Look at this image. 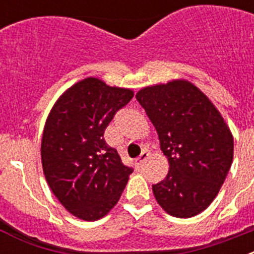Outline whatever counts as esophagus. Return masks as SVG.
Segmentation results:
<instances>
[{
	"instance_id": "esophagus-1",
	"label": "esophagus",
	"mask_w": 254,
	"mask_h": 254,
	"mask_svg": "<svg viewBox=\"0 0 254 254\" xmlns=\"http://www.w3.org/2000/svg\"><path fill=\"white\" fill-rule=\"evenodd\" d=\"M149 156H150V152L149 151H143L142 154H141L140 156H138V158L136 159V164H137V165H142V164L145 163V161H146L147 159H149Z\"/></svg>"
}]
</instances>
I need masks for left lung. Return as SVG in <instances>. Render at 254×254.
<instances>
[{"instance_id": "left-lung-1", "label": "left lung", "mask_w": 254, "mask_h": 254, "mask_svg": "<svg viewBox=\"0 0 254 254\" xmlns=\"http://www.w3.org/2000/svg\"><path fill=\"white\" fill-rule=\"evenodd\" d=\"M136 99L169 163L167 177L152 186L155 198L172 216H196L214 201L232 167L229 126L207 96L183 78L142 87Z\"/></svg>"}]
</instances>
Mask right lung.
<instances>
[{"mask_svg":"<svg viewBox=\"0 0 254 254\" xmlns=\"http://www.w3.org/2000/svg\"><path fill=\"white\" fill-rule=\"evenodd\" d=\"M133 91L86 77L68 87L48 114L42 165L53 194L73 216L95 221L117 205L133 170L126 167L104 131Z\"/></svg>","mask_w":254,"mask_h":254,"instance_id":"right-lung-1","label":"right lung"}]
</instances>
